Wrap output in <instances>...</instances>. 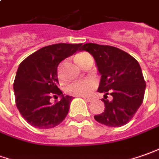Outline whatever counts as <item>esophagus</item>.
<instances>
[{"mask_svg":"<svg viewBox=\"0 0 159 159\" xmlns=\"http://www.w3.org/2000/svg\"><path fill=\"white\" fill-rule=\"evenodd\" d=\"M84 98V99H85V100H86V102H91V101H92V100H93V99H92V98Z\"/></svg>","mask_w":159,"mask_h":159,"instance_id":"1","label":"esophagus"}]
</instances>
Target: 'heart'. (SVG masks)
Returning a JSON list of instances; mask_svg holds the SVG:
<instances>
[{
    "label": "heart",
    "instance_id": "obj_1",
    "mask_svg": "<svg viewBox=\"0 0 159 159\" xmlns=\"http://www.w3.org/2000/svg\"><path fill=\"white\" fill-rule=\"evenodd\" d=\"M90 58L92 57L88 53L81 52L75 56V61L80 66H82L83 64ZM96 86H97L96 82L93 80L75 81L67 86L66 93L72 96H76V97H88L93 93V91L96 88Z\"/></svg>",
    "mask_w": 159,
    "mask_h": 159
}]
</instances>
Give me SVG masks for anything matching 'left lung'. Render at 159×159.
Here are the masks:
<instances>
[{
	"mask_svg": "<svg viewBox=\"0 0 159 159\" xmlns=\"http://www.w3.org/2000/svg\"><path fill=\"white\" fill-rule=\"evenodd\" d=\"M80 47V51L93 55L101 75L98 92L105 93V110L94 116L95 120L111 127L127 124L142 105L146 86L139 62L111 46L86 43ZM108 93L113 96L111 102L106 99Z\"/></svg>",
	"mask_w": 159,
	"mask_h": 159,
	"instance_id": "1",
	"label": "left lung"
}]
</instances>
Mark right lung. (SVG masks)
Wrapping results in <instances>:
<instances>
[{"label":"right lung","mask_w":159,"mask_h":159,"mask_svg":"<svg viewBox=\"0 0 159 159\" xmlns=\"http://www.w3.org/2000/svg\"><path fill=\"white\" fill-rule=\"evenodd\" d=\"M81 44L59 43L40 48L20 64L14 91L16 107L27 123L39 129L57 126L68 113L73 97L62 93L59 87L58 66L79 51ZM52 94L61 100L52 104Z\"/></svg>","instance_id":"1"}]
</instances>
